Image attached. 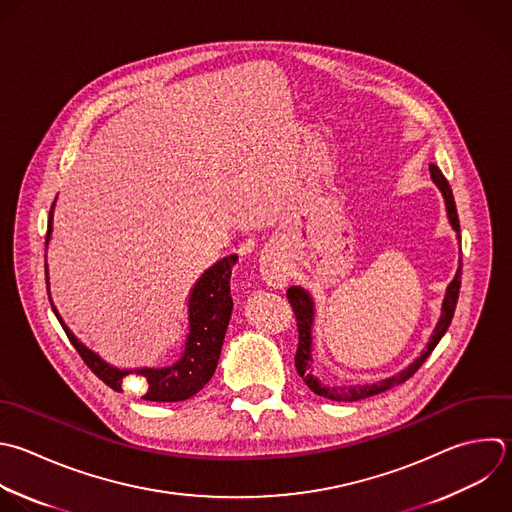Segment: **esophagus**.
I'll list each match as a JSON object with an SVG mask.
<instances>
[{"mask_svg": "<svg viewBox=\"0 0 512 512\" xmlns=\"http://www.w3.org/2000/svg\"><path fill=\"white\" fill-rule=\"evenodd\" d=\"M262 276H264L268 286H274V288L286 286L288 270H286L284 260L278 258V256H272V254L266 256L264 262H262Z\"/></svg>", "mask_w": 512, "mask_h": 512, "instance_id": "esophagus-1", "label": "esophagus"}]
</instances>
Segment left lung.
Wrapping results in <instances>:
<instances>
[{
    "mask_svg": "<svg viewBox=\"0 0 512 512\" xmlns=\"http://www.w3.org/2000/svg\"><path fill=\"white\" fill-rule=\"evenodd\" d=\"M430 176L434 180V184L440 188L444 200H446V210H448V218H450V224L456 232H460V222H458V212H456V204H454V198H452V190H450V184L448 180L442 176V172L432 164L430 166ZM460 276H462V262L458 266V272L454 276V280L448 284V290H446V298H444V304H442V316L438 320V326L426 346V350L422 352L420 358H416L406 370L398 372L396 376H390L386 380H380L376 384H364V386H324L320 384L312 374H310V352H312V336H310V326H312V300L310 296L302 290V288H296L292 286L286 296H288V302L292 306V312L296 316V328H298V348H296V356H294V364H296V370L298 374L304 378L306 386L318 394V396H324L328 400H336V402H356V400H362V398H368V396H374V394H380L392 386H398L402 384L404 380H408L422 364L424 360L430 356V352L436 348V344L440 342V338L444 336V332L448 330L450 322H452V316H454V308H456V302H458V292H460Z\"/></svg>",
    "mask_w": 512,
    "mask_h": 512,
    "instance_id": "8db88e82",
    "label": "left lung"
}]
</instances>
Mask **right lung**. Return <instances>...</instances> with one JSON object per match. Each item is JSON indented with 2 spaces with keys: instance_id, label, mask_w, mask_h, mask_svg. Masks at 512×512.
I'll list each match as a JSON object with an SVG mask.
<instances>
[{
  "instance_id": "obj_1",
  "label": "right lung",
  "mask_w": 512,
  "mask_h": 512,
  "mask_svg": "<svg viewBox=\"0 0 512 512\" xmlns=\"http://www.w3.org/2000/svg\"><path fill=\"white\" fill-rule=\"evenodd\" d=\"M54 208V206H52ZM52 232V212L48 220V236L46 242L50 240ZM238 262V256L232 254L218 264H214L194 286V292L190 296V334L186 340V350L184 356L168 368H144L138 370L136 376L144 378L146 382V392L144 400L152 402H180L186 400L194 394H198L206 382L212 378L224 334L232 316V294H230V276L232 268ZM48 272V270H46ZM48 280V274H46ZM54 308V304H52ZM64 332L68 334L70 342L82 356V360L88 364V368L102 380L106 382L112 390L122 392V382L126 376L132 372L128 370H118L108 366L100 356H96L92 350H88L64 324L60 318L58 310L54 308Z\"/></svg>"
}]
</instances>
